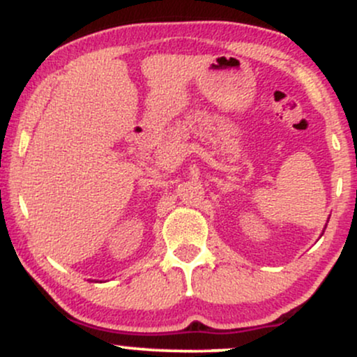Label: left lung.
Wrapping results in <instances>:
<instances>
[{"label":"left lung","mask_w":357,"mask_h":357,"mask_svg":"<svg viewBox=\"0 0 357 357\" xmlns=\"http://www.w3.org/2000/svg\"><path fill=\"white\" fill-rule=\"evenodd\" d=\"M327 221H329V220H327Z\"/></svg>","instance_id":"1"}]
</instances>
